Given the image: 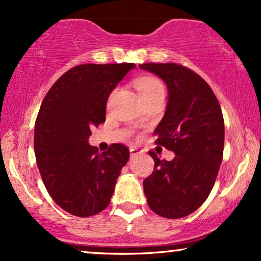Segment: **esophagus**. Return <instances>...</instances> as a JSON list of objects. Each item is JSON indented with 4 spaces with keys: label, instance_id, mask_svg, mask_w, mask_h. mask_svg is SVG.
Segmentation results:
<instances>
[{
    "label": "esophagus",
    "instance_id": "1",
    "mask_svg": "<svg viewBox=\"0 0 261 261\" xmlns=\"http://www.w3.org/2000/svg\"><path fill=\"white\" fill-rule=\"evenodd\" d=\"M142 150H140V149L136 148V147H131L130 148V155L131 158H134V156H137L138 154H141Z\"/></svg>",
    "mask_w": 261,
    "mask_h": 261
}]
</instances>
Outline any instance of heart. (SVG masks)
Returning a JSON list of instances; mask_svg holds the SVG:
<instances>
[{
  "label": "heart",
  "mask_w": 261,
  "mask_h": 261,
  "mask_svg": "<svg viewBox=\"0 0 261 261\" xmlns=\"http://www.w3.org/2000/svg\"><path fill=\"white\" fill-rule=\"evenodd\" d=\"M136 88L140 93L142 100L147 99L149 96L160 94L163 93L165 94V87H163L162 82L159 79L154 77V76H141L135 82Z\"/></svg>",
  "instance_id": "obj_1"
}]
</instances>
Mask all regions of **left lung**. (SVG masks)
<instances>
[{"label": "left lung", "mask_w": 261, "mask_h": 261, "mask_svg": "<svg viewBox=\"0 0 261 261\" xmlns=\"http://www.w3.org/2000/svg\"><path fill=\"white\" fill-rule=\"evenodd\" d=\"M141 69L158 75L168 89L166 112L155 135L156 143L175 154L160 160L143 181L148 205L159 216L181 218L199 207L213 190L222 163L224 120L210 86L182 65L145 63Z\"/></svg>", "instance_id": "left-lung-1"}]
</instances>
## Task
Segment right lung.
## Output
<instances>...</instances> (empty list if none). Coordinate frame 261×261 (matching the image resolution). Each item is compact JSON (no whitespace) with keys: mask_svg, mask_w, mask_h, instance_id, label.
I'll list each match as a JSON object with an SVG mask.
<instances>
[{"mask_svg":"<svg viewBox=\"0 0 261 261\" xmlns=\"http://www.w3.org/2000/svg\"><path fill=\"white\" fill-rule=\"evenodd\" d=\"M134 63L81 64L61 76L41 102L34 126V154L48 194L79 217L109 206L130 151L112 144L100 154L90 128L106 119V103Z\"/></svg>","mask_w":261,"mask_h":261,"instance_id":"obj_1","label":"right lung"}]
</instances>
